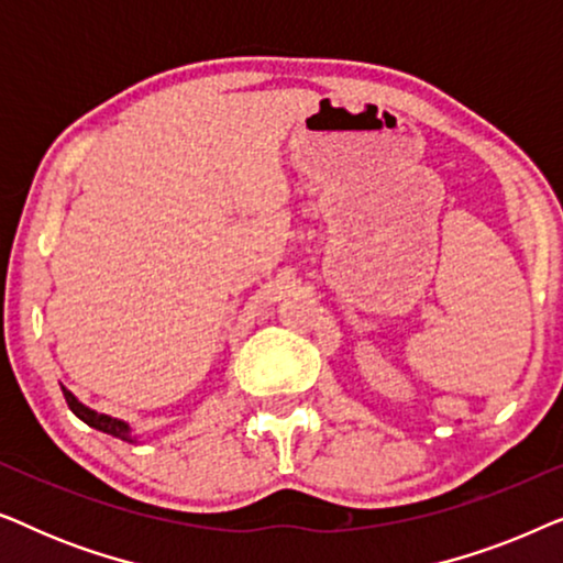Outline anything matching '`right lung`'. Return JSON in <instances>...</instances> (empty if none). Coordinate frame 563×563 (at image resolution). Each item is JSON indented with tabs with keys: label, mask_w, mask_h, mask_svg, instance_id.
Returning a JSON list of instances; mask_svg holds the SVG:
<instances>
[{
	"label": "right lung",
	"mask_w": 563,
	"mask_h": 563,
	"mask_svg": "<svg viewBox=\"0 0 563 563\" xmlns=\"http://www.w3.org/2000/svg\"><path fill=\"white\" fill-rule=\"evenodd\" d=\"M64 397H66V402H68V407H71V412L76 415V418L87 422L89 428L102 430V433H110V435H114V438H120V441H130V443L135 441L133 433H130L128 422H122V420H118V418H110V415H102V412L89 410V407L81 405L79 399H76L66 387H64Z\"/></svg>",
	"instance_id": "add662e5"
}]
</instances>
